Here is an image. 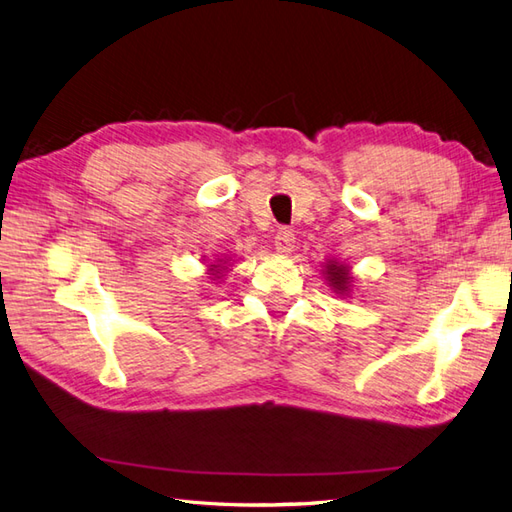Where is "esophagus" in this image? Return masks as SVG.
Returning a JSON list of instances; mask_svg holds the SVG:
<instances>
[{
    "label": "esophagus",
    "instance_id": "esophagus-1",
    "mask_svg": "<svg viewBox=\"0 0 512 512\" xmlns=\"http://www.w3.org/2000/svg\"><path fill=\"white\" fill-rule=\"evenodd\" d=\"M295 247V234L289 230V227H280L276 232V249L280 254H291Z\"/></svg>",
    "mask_w": 512,
    "mask_h": 512
}]
</instances>
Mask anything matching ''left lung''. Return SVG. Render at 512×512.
<instances>
[{"label": "left lung", "mask_w": 512, "mask_h": 512, "mask_svg": "<svg viewBox=\"0 0 512 512\" xmlns=\"http://www.w3.org/2000/svg\"><path fill=\"white\" fill-rule=\"evenodd\" d=\"M326 278L331 282V287L339 293H346L350 287V276H348V267L337 265V263H328L326 265Z\"/></svg>", "instance_id": "1"}]
</instances>
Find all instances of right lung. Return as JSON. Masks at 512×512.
<instances>
[{"label":"right lung","instance_id":"1","mask_svg":"<svg viewBox=\"0 0 512 512\" xmlns=\"http://www.w3.org/2000/svg\"><path fill=\"white\" fill-rule=\"evenodd\" d=\"M210 267H212V271H214V269H217L219 265H210ZM217 274H219V271H214V274H212V276H217Z\"/></svg>","mask_w":512,"mask_h":512}]
</instances>
